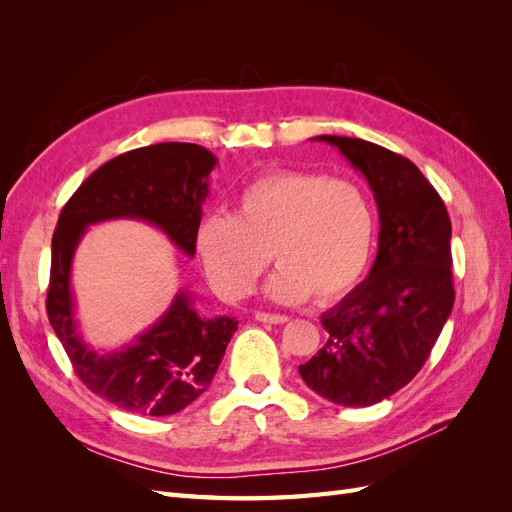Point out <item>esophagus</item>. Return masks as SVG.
I'll list each match as a JSON object with an SVG mask.
<instances>
[{
    "label": "esophagus",
    "mask_w": 512,
    "mask_h": 512,
    "mask_svg": "<svg viewBox=\"0 0 512 512\" xmlns=\"http://www.w3.org/2000/svg\"><path fill=\"white\" fill-rule=\"evenodd\" d=\"M258 322H267V324H284L288 322V316L284 314H267V312H256L254 316Z\"/></svg>",
    "instance_id": "esophagus-1"
}]
</instances>
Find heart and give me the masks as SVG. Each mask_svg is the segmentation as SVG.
Returning <instances> with one entry per match:
<instances>
[{
    "label": "heart",
    "instance_id": "heart-1",
    "mask_svg": "<svg viewBox=\"0 0 512 512\" xmlns=\"http://www.w3.org/2000/svg\"><path fill=\"white\" fill-rule=\"evenodd\" d=\"M376 211L350 179L307 170H273L250 181L232 215L209 213L196 230V254L220 297H247L275 271L267 294L294 305L342 299L365 275L376 247Z\"/></svg>",
    "mask_w": 512,
    "mask_h": 512
}]
</instances>
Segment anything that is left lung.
Masks as SVG:
<instances>
[{"instance_id": "left-lung-1", "label": "left lung", "mask_w": 512, "mask_h": 512, "mask_svg": "<svg viewBox=\"0 0 512 512\" xmlns=\"http://www.w3.org/2000/svg\"><path fill=\"white\" fill-rule=\"evenodd\" d=\"M312 141L339 149L365 177L380 232L369 275L320 316L327 344L299 374L333 404L365 408L421 371L453 312V230L442 198L408 158L363 138Z\"/></svg>"}]
</instances>
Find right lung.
I'll use <instances>...</instances> for the list:
<instances>
[{
	"mask_svg": "<svg viewBox=\"0 0 512 512\" xmlns=\"http://www.w3.org/2000/svg\"><path fill=\"white\" fill-rule=\"evenodd\" d=\"M218 158L200 145L160 143L134 149L91 173L61 209L53 232L46 312L76 376L91 393L126 412L166 416L203 395L239 320L203 316L190 290H177L166 312L130 344L96 350L76 320L72 262L89 226L138 220L160 228L185 256L196 254V230Z\"/></svg>",
	"mask_w": 512,
	"mask_h": 512,
	"instance_id": "right-lung-1",
	"label": "right lung"
}]
</instances>
